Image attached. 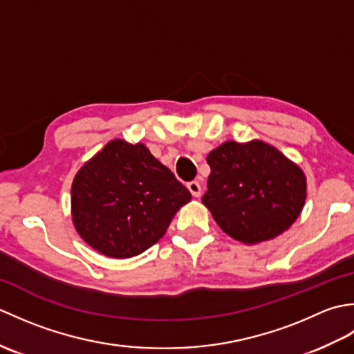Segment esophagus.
Listing matches in <instances>:
<instances>
[{
  "mask_svg": "<svg viewBox=\"0 0 354 354\" xmlns=\"http://www.w3.org/2000/svg\"><path fill=\"white\" fill-rule=\"evenodd\" d=\"M187 187H189V190H190V193L193 194L194 198H199L201 196V184L198 181H192V183L187 184Z\"/></svg>",
  "mask_w": 354,
  "mask_h": 354,
  "instance_id": "obj_1",
  "label": "esophagus"
}]
</instances>
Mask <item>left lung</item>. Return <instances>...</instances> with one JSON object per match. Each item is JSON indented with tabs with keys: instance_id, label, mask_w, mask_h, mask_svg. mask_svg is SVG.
<instances>
[{
	"instance_id": "left-lung-1",
	"label": "left lung",
	"mask_w": 354,
	"mask_h": 354,
	"mask_svg": "<svg viewBox=\"0 0 354 354\" xmlns=\"http://www.w3.org/2000/svg\"><path fill=\"white\" fill-rule=\"evenodd\" d=\"M204 205L232 239L254 245L280 236L306 202V176L280 150L254 140L227 141L207 156Z\"/></svg>"
}]
</instances>
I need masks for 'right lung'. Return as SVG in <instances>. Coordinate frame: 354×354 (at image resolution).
Returning a JSON list of instances; mask_svg holds the SVG:
<instances>
[{
  "mask_svg": "<svg viewBox=\"0 0 354 354\" xmlns=\"http://www.w3.org/2000/svg\"><path fill=\"white\" fill-rule=\"evenodd\" d=\"M190 199L145 145L112 140L74 176L73 223L95 251L129 259L155 245Z\"/></svg>",
  "mask_w": 354,
  "mask_h": 354,
  "instance_id": "right-lung-1",
  "label": "right lung"
}]
</instances>
